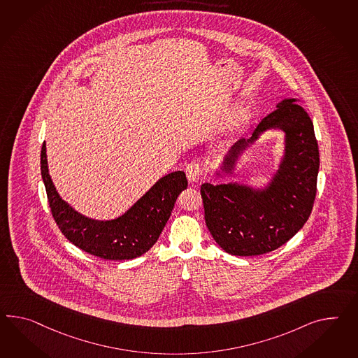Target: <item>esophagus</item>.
Returning <instances> with one entry per match:
<instances>
[{"instance_id":"1","label":"esophagus","mask_w":358,"mask_h":358,"mask_svg":"<svg viewBox=\"0 0 358 358\" xmlns=\"http://www.w3.org/2000/svg\"><path fill=\"white\" fill-rule=\"evenodd\" d=\"M185 174H187V178L191 183L199 182L202 176L201 165L196 161H192L191 164H188V166L185 167Z\"/></svg>"}]
</instances>
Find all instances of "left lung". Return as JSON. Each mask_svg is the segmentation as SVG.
I'll return each instance as SVG.
<instances>
[{"label":"left lung","mask_w":358,"mask_h":358,"mask_svg":"<svg viewBox=\"0 0 358 358\" xmlns=\"http://www.w3.org/2000/svg\"><path fill=\"white\" fill-rule=\"evenodd\" d=\"M266 115L249 138L224 157L222 170H234L238 155L267 129L285 131V157L265 189L243 184L201 185L205 222L211 236L232 256H259L294 236L309 218L317 193L320 150L310 117L294 99Z\"/></svg>","instance_id":"obj_1"}]
</instances>
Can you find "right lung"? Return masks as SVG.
<instances>
[{
	"instance_id": "right-lung-1",
	"label": "right lung",
	"mask_w": 358,
	"mask_h": 358,
	"mask_svg": "<svg viewBox=\"0 0 358 358\" xmlns=\"http://www.w3.org/2000/svg\"><path fill=\"white\" fill-rule=\"evenodd\" d=\"M41 176L53 218L66 238L92 256L111 261L132 259L153 247L179 193L188 185L184 171H174L161 178L123 215L94 220L73 210L59 197L48 170L45 141L41 148Z\"/></svg>"
}]
</instances>
